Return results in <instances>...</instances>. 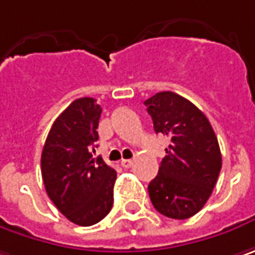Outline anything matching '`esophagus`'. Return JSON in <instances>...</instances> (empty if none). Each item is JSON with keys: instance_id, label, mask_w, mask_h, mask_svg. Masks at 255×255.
Returning <instances> with one entry per match:
<instances>
[{"instance_id": "esophagus-1", "label": "esophagus", "mask_w": 255, "mask_h": 255, "mask_svg": "<svg viewBox=\"0 0 255 255\" xmlns=\"http://www.w3.org/2000/svg\"><path fill=\"white\" fill-rule=\"evenodd\" d=\"M121 166H123L124 169L131 167V166H132V160H129V158H124V160H121Z\"/></svg>"}]
</instances>
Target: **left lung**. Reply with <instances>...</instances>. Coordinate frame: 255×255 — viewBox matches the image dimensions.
Returning <instances> with one entry per match:
<instances>
[{
	"label": "left lung",
	"mask_w": 255,
	"mask_h": 255,
	"mask_svg": "<svg viewBox=\"0 0 255 255\" xmlns=\"http://www.w3.org/2000/svg\"><path fill=\"white\" fill-rule=\"evenodd\" d=\"M144 105L154 131L170 138L158 174L148 185L151 203L167 218L193 217L212 195L221 172L217 135L205 114L174 92H158Z\"/></svg>",
	"instance_id": "1"
}]
</instances>
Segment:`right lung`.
I'll list each match as a JSON object with an SVG mask.
<instances>
[{"label": "right lung", "instance_id": "right-lung-1", "mask_svg": "<svg viewBox=\"0 0 255 255\" xmlns=\"http://www.w3.org/2000/svg\"><path fill=\"white\" fill-rule=\"evenodd\" d=\"M101 113L97 99H75L53 123L41 153V176L49 198L81 227L104 219L114 203L117 172L92 156Z\"/></svg>", "mask_w": 255, "mask_h": 255}]
</instances>
